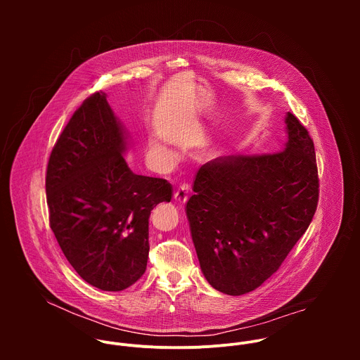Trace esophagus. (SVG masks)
<instances>
[{"label":"esophagus","mask_w":360,"mask_h":360,"mask_svg":"<svg viewBox=\"0 0 360 360\" xmlns=\"http://www.w3.org/2000/svg\"><path fill=\"white\" fill-rule=\"evenodd\" d=\"M188 193H189V186L186 184L179 185V188L174 193V199L176 203H185L188 200Z\"/></svg>","instance_id":"obj_1"}]
</instances>
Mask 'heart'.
Wrapping results in <instances>:
<instances>
[{"instance_id":"1","label":"heart","mask_w":360,"mask_h":360,"mask_svg":"<svg viewBox=\"0 0 360 360\" xmlns=\"http://www.w3.org/2000/svg\"><path fill=\"white\" fill-rule=\"evenodd\" d=\"M153 149L158 150V152H161V153H168V150L165 149V146H162V145H160V143H155V145H153Z\"/></svg>"}]
</instances>
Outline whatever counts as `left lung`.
Listing matches in <instances>:
<instances>
[{
	"label": "left lung",
	"instance_id": "8db88e82",
	"mask_svg": "<svg viewBox=\"0 0 360 360\" xmlns=\"http://www.w3.org/2000/svg\"><path fill=\"white\" fill-rule=\"evenodd\" d=\"M282 150L228 155L195 175L186 217L203 276L239 296L259 288L311 225L319 196L314 142L297 118L285 117Z\"/></svg>",
	"mask_w": 360,
	"mask_h": 360
}]
</instances>
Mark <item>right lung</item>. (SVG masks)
Masks as SVG:
<instances>
[{
    "label": "right lung",
    "mask_w": 360,
    "mask_h": 360,
    "mask_svg": "<svg viewBox=\"0 0 360 360\" xmlns=\"http://www.w3.org/2000/svg\"><path fill=\"white\" fill-rule=\"evenodd\" d=\"M129 148L128 129L101 91L75 111L46 168L51 229L77 274L108 292L143 275L150 211L172 198L167 179L131 171Z\"/></svg>",
    "instance_id": "add662e5"
}]
</instances>
